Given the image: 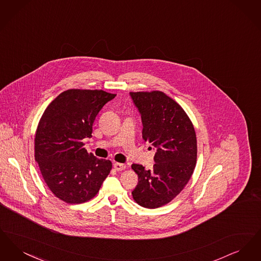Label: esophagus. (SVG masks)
<instances>
[{"label":"esophagus","instance_id":"obj_1","mask_svg":"<svg viewBox=\"0 0 261 261\" xmlns=\"http://www.w3.org/2000/svg\"><path fill=\"white\" fill-rule=\"evenodd\" d=\"M113 167H114V169L116 170V171H121V170H124L125 164L123 163H118V162H115L114 164H113Z\"/></svg>","mask_w":261,"mask_h":261}]
</instances>
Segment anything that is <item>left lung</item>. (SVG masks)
I'll return each mask as SVG.
<instances>
[{"mask_svg": "<svg viewBox=\"0 0 261 261\" xmlns=\"http://www.w3.org/2000/svg\"><path fill=\"white\" fill-rule=\"evenodd\" d=\"M143 123V139L156 151L152 169L132 164L139 182L132 195L138 204L156 208L184 189L197 162V138L184 110L163 92H131Z\"/></svg>", "mask_w": 261, "mask_h": 261, "instance_id": "obj_1", "label": "left lung"}]
</instances>
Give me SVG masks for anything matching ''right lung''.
I'll list each match as a JSON object with an SVG mask.
<instances>
[{"mask_svg": "<svg viewBox=\"0 0 261 261\" xmlns=\"http://www.w3.org/2000/svg\"><path fill=\"white\" fill-rule=\"evenodd\" d=\"M115 96L102 90H67L40 119L35 161L53 194L67 203L93 199L111 172V161L88 153L82 140L92 137L96 116Z\"/></svg>", "mask_w": 261, "mask_h": 261, "instance_id": "right-lung-1", "label": "right lung"}]
</instances>
